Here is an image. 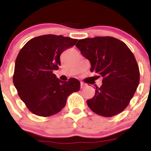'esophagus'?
<instances>
[{"label": "esophagus", "mask_w": 151, "mask_h": 151, "mask_svg": "<svg viewBox=\"0 0 151 151\" xmlns=\"http://www.w3.org/2000/svg\"><path fill=\"white\" fill-rule=\"evenodd\" d=\"M86 84H84V83L83 82H81V89H84V87H86Z\"/></svg>", "instance_id": "1"}]
</instances>
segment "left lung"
Here are the masks:
<instances>
[{
    "mask_svg": "<svg viewBox=\"0 0 151 151\" xmlns=\"http://www.w3.org/2000/svg\"><path fill=\"white\" fill-rule=\"evenodd\" d=\"M89 60L91 72L102 77V85L86 101L92 111L104 117L120 114L129 104L139 84L140 72L134 55L122 41L113 37L79 40L75 45Z\"/></svg>",
    "mask_w": 151,
    "mask_h": 151,
    "instance_id": "8db88e82",
    "label": "left lung"
}]
</instances>
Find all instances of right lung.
Here are the masks:
<instances>
[{
	"label": "right lung",
	"instance_id": "right-lung-1",
	"mask_svg": "<svg viewBox=\"0 0 151 151\" xmlns=\"http://www.w3.org/2000/svg\"><path fill=\"white\" fill-rule=\"evenodd\" d=\"M78 40L55 35H45L30 40L18 53L15 64L13 84L27 109L40 116L47 117L65 107L67 99L80 89V82L70 78H57L60 55Z\"/></svg>",
	"mask_w": 151,
	"mask_h": 151
}]
</instances>
